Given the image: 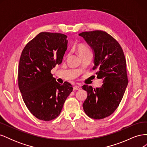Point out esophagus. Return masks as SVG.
<instances>
[{
	"label": "esophagus",
	"instance_id": "34e87169",
	"mask_svg": "<svg viewBox=\"0 0 147 147\" xmlns=\"http://www.w3.org/2000/svg\"><path fill=\"white\" fill-rule=\"evenodd\" d=\"M73 90H74V91H77V90H80V88L78 86L75 85V86H74L73 87Z\"/></svg>",
	"mask_w": 147,
	"mask_h": 147
}]
</instances>
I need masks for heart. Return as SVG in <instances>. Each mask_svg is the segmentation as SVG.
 Listing matches in <instances>:
<instances>
[{
  "label": "heart",
  "mask_w": 147,
  "mask_h": 147,
  "mask_svg": "<svg viewBox=\"0 0 147 147\" xmlns=\"http://www.w3.org/2000/svg\"><path fill=\"white\" fill-rule=\"evenodd\" d=\"M77 51L79 56H80L84 54H85V53L90 51V50L86 45H84V44H79L77 47Z\"/></svg>",
  "instance_id": "b5f03b06"
}]
</instances>
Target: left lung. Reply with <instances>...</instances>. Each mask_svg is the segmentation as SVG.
<instances>
[{"label": "left lung", "instance_id": "1", "mask_svg": "<svg viewBox=\"0 0 147 147\" xmlns=\"http://www.w3.org/2000/svg\"><path fill=\"white\" fill-rule=\"evenodd\" d=\"M93 51L97 78L103 80L100 88L83 85L87 98L83 104L84 112L91 118L103 119L112 115L121 101L127 86L126 61L122 48L113 37L102 30L79 34Z\"/></svg>", "mask_w": 147, "mask_h": 147}]
</instances>
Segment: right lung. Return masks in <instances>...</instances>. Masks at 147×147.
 <instances>
[{"label": "right lung", "instance_id": "1", "mask_svg": "<svg viewBox=\"0 0 147 147\" xmlns=\"http://www.w3.org/2000/svg\"><path fill=\"white\" fill-rule=\"evenodd\" d=\"M67 35L41 32L22 51L18 68V86L27 108L34 117L50 121L60 114L73 88L61 84L51 70L61 64L67 48Z\"/></svg>", "mask_w": 147, "mask_h": 147}]
</instances>
